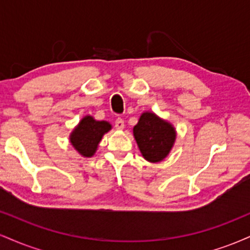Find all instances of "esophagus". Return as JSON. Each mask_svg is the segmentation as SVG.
I'll use <instances>...</instances> for the list:
<instances>
[{
	"instance_id": "esophagus-1",
	"label": "esophagus",
	"mask_w": 250,
	"mask_h": 250,
	"mask_svg": "<svg viewBox=\"0 0 250 250\" xmlns=\"http://www.w3.org/2000/svg\"><path fill=\"white\" fill-rule=\"evenodd\" d=\"M115 128L119 130H123L125 129V121L122 119H117L115 121Z\"/></svg>"
}]
</instances>
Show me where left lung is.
Returning <instances> with one entry per match:
<instances>
[{
    "label": "left lung",
    "instance_id": "8db88e82",
    "mask_svg": "<svg viewBox=\"0 0 250 250\" xmlns=\"http://www.w3.org/2000/svg\"><path fill=\"white\" fill-rule=\"evenodd\" d=\"M133 134L143 159L159 163L168 156L176 140V129L153 111H143Z\"/></svg>",
    "mask_w": 250,
    "mask_h": 250
}]
</instances>
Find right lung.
<instances>
[{"label": "right lung", "mask_w": 250, "mask_h": 250, "mask_svg": "<svg viewBox=\"0 0 250 250\" xmlns=\"http://www.w3.org/2000/svg\"><path fill=\"white\" fill-rule=\"evenodd\" d=\"M111 128L108 121H97L91 115H85L71 130L69 142L81 156L93 157L103 135L111 130Z\"/></svg>", "instance_id": "1"}]
</instances>
